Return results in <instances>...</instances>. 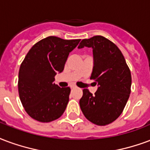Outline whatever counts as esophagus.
<instances>
[{
    "label": "esophagus",
    "instance_id": "obj_1",
    "mask_svg": "<svg viewBox=\"0 0 150 150\" xmlns=\"http://www.w3.org/2000/svg\"><path fill=\"white\" fill-rule=\"evenodd\" d=\"M75 87H76V86L74 85V84H73V85H71V88H75Z\"/></svg>",
    "mask_w": 150,
    "mask_h": 150
}]
</instances>
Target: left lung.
<instances>
[{"label":"left lung","mask_w":150,"mask_h":150,"mask_svg":"<svg viewBox=\"0 0 150 150\" xmlns=\"http://www.w3.org/2000/svg\"><path fill=\"white\" fill-rule=\"evenodd\" d=\"M92 47L94 67L91 79L98 85L92 95L83 90L79 100L82 112L87 120L98 126L115 122L122 113L131 91V73L119 48L102 35L81 41L79 48Z\"/></svg>","instance_id":"left-lung-1"}]
</instances>
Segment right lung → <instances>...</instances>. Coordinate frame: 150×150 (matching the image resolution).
Here are the masks:
<instances>
[{"label":"right lung","mask_w":150,"mask_h":150,"mask_svg":"<svg viewBox=\"0 0 150 150\" xmlns=\"http://www.w3.org/2000/svg\"><path fill=\"white\" fill-rule=\"evenodd\" d=\"M79 41L48 36L27 53L19 70L18 91L25 111L33 119L50 122L65 111L71 88L59 87L53 82Z\"/></svg>","instance_id":"obj_1"}]
</instances>
